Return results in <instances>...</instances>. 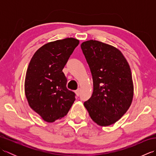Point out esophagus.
<instances>
[{"instance_id": "1", "label": "esophagus", "mask_w": 156, "mask_h": 156, "mask_svg": "<svg viewBox=\"0 0 156 156\" xmlns=\"http://www.w3.org/2000/svg\"><path fill=\"white\" fill-rule=\"evenodd\" d=\"M80 89H78V90H76V91H75V93H76V96H78L80 95Z\"/></svg>"}]
</instances>
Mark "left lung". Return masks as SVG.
I'll list each match as a JSON object with an SVG mask.
<instances>
[{"label":"left lung","mask_w":156,"mask_h":156,"mask_svg":"<svg viewBox=\"0 0 156 156\" xmlns=\"http://www.w3.org/2000/svg\"><path fill=\"white\" fill-rule=\"evenodd\" d=\"M80 46L93 80V92L84 102V107L97 125L105 127L114 124L127 111L133 101L130 66L114 46L92 39Z\"/></svg>","instance_id":"8db88e82"}]
</instances>
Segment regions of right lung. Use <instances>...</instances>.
Here are the masks:
<instances>
[{"instance_id":"1","label":"right lung","mask_w":156,"mask_h":156,"mask_svg":"<svg viewBox=\"0 0 156 156\" xmlns=\"http://www.w3.org/2000/svg\"><path fill=\"white\" fill-rule=\"evenodd\" d=\"M79 40L69 37L49 42L33 55L25 80L29 105L46 122H53L68 114L75 93L66 88L62 72Z\"/></svg>"}]
</instances>
